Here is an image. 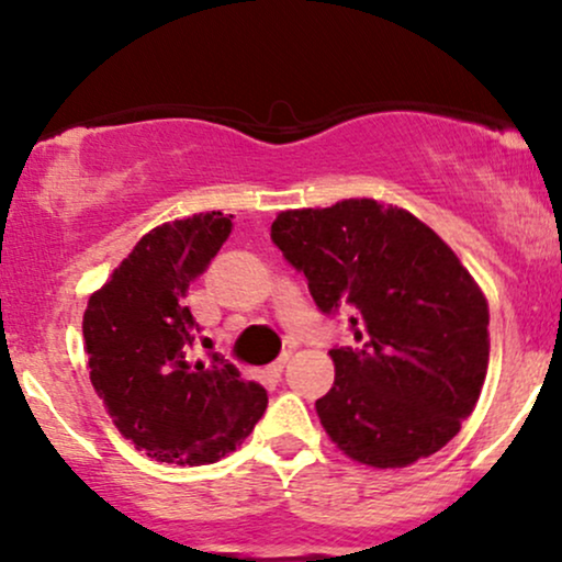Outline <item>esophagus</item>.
<instances>
[{
  "label": "esophagus",
  "mask_w": 562,
  "mask_h": 562,
  "mask_svg": "<svg viewBox=\"0 0 562 562\" xmlns=\"http://www.w3.org/2000/svg\"><path fill=\"white\" fill-rule=\"evenodd\" d=\"M288 364H290V353H282V357L277 359V362H274L272 367H269V372H272L274 378H280L282 372H285V367H288Z\"/></svg>",
  "instance_id": "34e87169"
}]
</instances>
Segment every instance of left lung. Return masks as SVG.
<instances>
[{
	"label": "left lung",
	"mask_w": 562,
	"mask_h": 562,
	"mask_svg": "<svg viewBox=\"0 0 562 562\" xmlns=\"http://www.w3.org/2000/svg\"><path fill=\"white\" fill-rule=\"evenodd\" d=\"M272 240L322 312L353 308L359 346L333 348L335 383L317 398L348 460L409 468L460 434L488 367V303L428 224L375 198L280 211Z\"/></svg>",
	"instance_id": "8db88e82"
}]
</instances>
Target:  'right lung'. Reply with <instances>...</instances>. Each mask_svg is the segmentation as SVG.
<instances>
[{
  "instance_id": "1",
  "label": "right lung",
  "mask_w": 562,
  "mask_h": 562,
  "mask_svg": "<svg viewBox=\"0 0 562 562\" xmlns=\"http://www.w3.org/2000/svg\"><path fill=\"white\" fill-rule=\"evenodd\" d=\"M232 232L222 211L177 218L142 235L89 295V380L119 434L158 462L209 465L235 451L267 409V391L211 353L187 359L195 319L187 290Z\"/></svg>"
}]
</instances>
